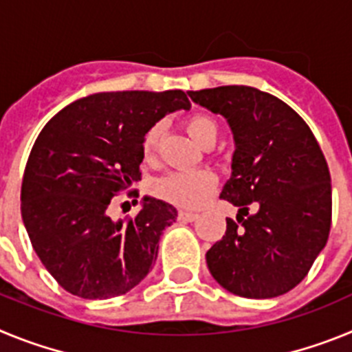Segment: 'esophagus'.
<instances>
[{
	"mask_svg": "<svg viewBox=\"0 0 352 352\" xmlns=\"http://www.w3.org/2000/svg\"><path fill=\"white\" fill-rule=\"evenodd\" d=\"M197 213H190V211H179L178 213V219L183 222H194V220H197Z\"/></svg>",
	"mask_w": 352,
	"mask_h": 352,
	"instance_id": "1",
	"label": "esophagus"
}]
</instances>
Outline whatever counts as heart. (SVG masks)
<instances>
[{"label": "heart", "mask_w": 352, "mask_h": 352, "mask_svg": "<svg viewBox=\"0 0 352 352\" xmlns=\"http://www.w3.org/2000/svg\"><path fill=\"white\" fill-rule=\"evenodd\" d=\"M186 130L201 146L206 144L210 139H217L219 129L210 116L194 114L186 120ZM162 135V125L157 123L142 139V155L146 160H151L157 153L158 141ZM217 176L211 170H174L164 174L162 178L155 179L151 192L162 201L179 208H199L206 203L210 195L217 188Z\"/></svg>", "instance_id": "1"}]
</instances>
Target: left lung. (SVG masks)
Instances as JSON below:
<instances>
[{
  "label": "left lung",
  "instance_id": "obj_1",
  "mask_svg": "<svg viewBox=\"0 0 352 352\" xmlns=\"http://www.w3.org/2000/svg\"><path fill=\"white\" fill-rule=\"evenodd\" d=\"M222 114L234 138L231 178L220 197L239 208L206 252L213 278L236 296L266 300L303 280L328 241L331 178L303 118L250 86L188 91ZM252 204L258 211L248 214Z\"/></svg>",
  "mask_w": 352,
  "mask_h": 352
}]
</instances>
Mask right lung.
<instances>
[{"mask_svg": "<svg viewBox=\"0 0 352 352\" xmlns=\"http://www.w3.org/2000/svg\"><path fill=\"white\" fill-rule=\"evenodd\" d=\"M179 109H190L182 89L95 93L42 129L24 170L21 213L36 256L65 291L107 300L151 272L176 208L148 195L133 219L113 220L107 208L141 179L144 133Z\"/></svg>", "mask_w": 352, "mask_h": 352, "instance_id": "right-lung-1", "label": "right lung"}]
</instances>
